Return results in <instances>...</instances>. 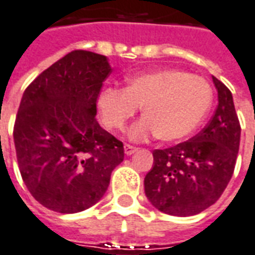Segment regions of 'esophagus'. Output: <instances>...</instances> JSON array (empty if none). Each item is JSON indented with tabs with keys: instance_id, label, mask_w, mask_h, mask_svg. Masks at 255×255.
<instances>
[{
	"instance_id": "esophagus-1",
	"label": "esophagus",
	"mask_w": 255,
	"mask_h": 255,
	"mask_svg": "<svg viewBox=\"0 0 255 255\" xmlns=\"http://www.w3.org/2000/svg\"><path fill=\"white\" fill-rule=\"evenodd\" d=\"M124 150H125V154L130 156V154H133L134 152H137V148H135V146H133V145L126 143L125 146H124Z\"/></svg>"
}]
</instances>
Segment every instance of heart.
Returning <instances> with one entry per match:
<instances>
[{"label": "heart", "mask_w": 255, "mask_h": 255, "mask_svg": "<svg viewBox=\"0 0 255 255\" xmlns=\"http://www.w3.org/2000/svg\"><path fill=\"white\" fill-rule=\"evenodd\" d=\"M211 102L212 89L207 80L176 68L137 74L128 79L125 89L106 87L98 97L99 112L109 129H125L142 106L145 117L129 130L130 138L158 135L168 142L191 134Z\"/></svg>", "instance_id": "heart-1"}]
</instances>
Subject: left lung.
Masks as SVG:
<instances>
[{
	"label": "left lung",
	"instance_id": "obj_1",
	"mask_svg": "<svg viewBox=\"0 0 255 255\" xmlns=\"http://www.w3.org/2000/svg\"><path fill=\"white\" fill-rule=\"evenodd\" d=\"M218 107L204 129L185 142L153 150V166L143 185L149 202L158 211L191 216L221 198L234 173L241 125L233 94L212 76Z\"/></svg>",
	"mask_w": 255,
	"mask_h": 255
}]
</instances>
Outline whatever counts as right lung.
<instances>
[{
  "label": "right lung",
  "instance_id": "right-lung-1",
  "mask_svg": "<svg viewBox=\"0 0 255 255\" xmlns=\"http://www.w3.org/2000/svg\"><path fill=\"white\" fill-rule=\"evenodd\" d=\"M112 72L106 56L72 51L26 87L13 138L26 188L40 204L74 214L98 203L124 143L101 128L97 99Z\"/></svg>",
  "mask_w": 255,
  "mask_h": 255
}]
</instances>
